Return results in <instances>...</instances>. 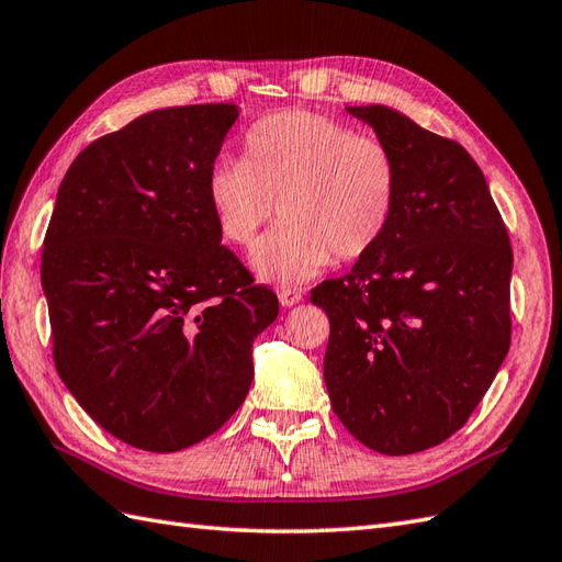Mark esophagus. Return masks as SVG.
I'll return each mask as SVG.
<instances>
[{
    "label": "esophagus",
    "instance_id": "obj_1",
    "mask_svg": "<svg viewBox=\"0 0 562 562\" xmlns=\"http://www.w3.org/2000/svg\"><path fill=\"white\" fill-rule=\"evenodd\" d=\"M278 299H280V304H282L284 308H290V306H296V304H299V301H301V292L294 290V286H278Z\"/></svg>",
    "mask_w": 562,
    "mask_h": 562
}]
</instances>
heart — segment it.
<instances>
[{"label":"heart","instance_id":"heart-1","mask_svg":"<svg viewBox=\"0 0 562 562\" xmlns=\"http://www.w3.org/2000/svg\"><path fill=\"white\" fill-rule=\"evenodd\" d=\"M401 170L372 135L306 109L256 121L241 161L218 158L206 196L225 241L247 249L278 206L282 218L258 244L254 268L272 282H304L329 263H351L378 247L392 225Z\"/></svg>","mask_w":562,"mask_h":562}]
</instances>
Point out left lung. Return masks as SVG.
Here are the masks:
<instances>
[{"mask_svg":"<svg viewBox=\"0 0 562 562\" xmlns=\"http://www.w3.org/2000/svg\"><path fill=\"white\" fill-rule=\"evenodd\" d=\"M396 154L392 225L344 278L311 290L329 318L323 375L341 425L386 456L468 423L510 349L513 249L480 166L386 106H347Z\"/></svg>","mask_w":562,"mask_h":562,"instance_id":"left-lung-1","label":"left lung"}]
</instances>
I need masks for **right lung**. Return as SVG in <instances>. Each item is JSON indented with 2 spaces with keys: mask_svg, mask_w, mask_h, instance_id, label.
<instances>
[{
  "mask_svg": "<svg viewBox=\"0 0 562 562\" xmlns=\"http://www.w3.org/2000/svg\"><path fill=\"white\" fill-rule=\"evenodd\" d=\"M235 104L158 109L85 147L42 251L54 366L109 435L172 453L221 429L278 296L221 244L206 176Z\"/></svg>",
  "mask_w": 562,
  "mask_h": 562,
  "instance_id": "obj_1",
  "label": "right lung"
}]
</instances>
